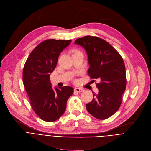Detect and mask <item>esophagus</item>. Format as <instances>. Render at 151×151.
<instances>
[{
  "mask_svg": "<svg viewBox=\"0 0 151 151\" xmlns=\"http://www.w3.org/2000/svg\"><path fill=\"white\" fill-rule=\"evenodd\" d=\"M74 90H75V91H76V92H77V93H81V92H82V91H83V89H82V88H76L74 89Z\"/></svg>",
  "mask_w": 151,
  "mask_h": 151,
  "instance_id": "1",
  "label": "esophagus"
}]
</instances>
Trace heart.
I'll return each instance as SVG.
<instances>
[{
    "label": "heart",
    "instance_id": "heart-1",
    "mask_svg": "<svg viewBox=\"0 0 151 151\" xmlns=\"http://www.w3.org/2000/svg\"><path fill=\"white\" fill-rule=\"evenodd\" d=\"M77 52H79L77 51V50H73V51H72V53H73V55L76 53H77Z\"/></svg>",
    "mask_w": 151,
    "mask_h": 151
}]
</instances>
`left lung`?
Returning <instances> with one entry per match:
<instances>
[{
    "label": "left lung",
    "instance_id": "obj_1",
    "mask_svg": "<svg viewBox=\"0 0 151 151\" xmlns=\"http://www.w3.org/2000/svg\"><path fill=\"white\" fill-rule=\"evenodd\" d=\"M87 52L88 73L99 79V92L86 104L88 112L95 118L104 120L112 116L120 106L126 88V70L124 60L117 50L106 40L94 36H85L75 40ZM95 81V80H94Z\"/></svg>",
    "mask_w": 151,
    "mask_h": 151
}]
</instances>
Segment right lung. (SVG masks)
Wrapping results in <instances>:
<instances>
[{
	"label": "right lung",
	"mask_w": 151,
	"mask_h": 151,
	"mask_svg": "<svg viewBox=\"0 0 151 151\" xmlns=\"http://www.w3.org/2000/svg\"><path fill=\"white\" fill-rule=\"evenodd\" d=\"M71 40L48 39L35 47L26 60L23 81L32 109L43 120H58L66 109L74 88L69 86L52 88L50 76L56 68L58 57Z\"/></svg>",
	"instance_id": "right-lung-1"
}]
</instances>
